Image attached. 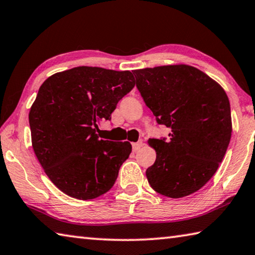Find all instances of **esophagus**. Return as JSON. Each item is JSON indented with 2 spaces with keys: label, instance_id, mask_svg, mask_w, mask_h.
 Here are the masks:
<instances>
[{
  "label": "esophagus",
  "instance_id": "34e87169",
  "mask_svg": "<svg viewBox=\"0 0 255 255\" xmlns=\"http://www.w3.org/2000/svg\"><path fill=\"white\" fill-rule=\"evenodd\" d=\"M131 146H132L133 151H137L142 146V140H138L137 142H132Z\"/></svg>",
  "mask_w": 255,
  "mask_h": 255
}]
</instances>
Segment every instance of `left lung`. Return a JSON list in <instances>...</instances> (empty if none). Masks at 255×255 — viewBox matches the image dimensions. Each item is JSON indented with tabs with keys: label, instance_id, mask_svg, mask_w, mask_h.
Here are the masks:
<instances>
[{
	"label": "left lung",
	"instance_id": "left-lung-1",
	"mask_svg": "<svg viewBox=\"0 0 255 255\" xmlns=\"http://www.w3.org/2000/svg\"><path fill=\"white\" fill-rule=\"evenodd\" d=\"M136 87L169 138H151L154 165L146 176L160 195L180 198L197 192L216 173L232 133L228 96L198 69L179 64L132 72Z\"/></svg>",
	"mask_w": 255,
	"mask_h": 255
}]
</instances>
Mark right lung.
<instances>
[{"label":"right lung","mask_w":255,"mask_h":255,"mask_svg":"<svg viewBox=\"0 0 255 255\" xmlns=\"http://www.w3.org/2000/svg\"><path fill=\"white\" fill-rule=\"evenodd\" d=\"M133 87L130 71L97 67L55 73L40 87L29 114L32 146L60 191L87 201L114 186L131 145L99 139L97 123L112 119Z\"/></svg>","instance_id":"obj_1"}]
</instances>
